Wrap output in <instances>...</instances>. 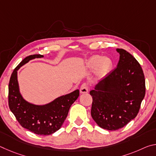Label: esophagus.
Segmentation results:
<instances>
[{"instance_id": "34e87169", "label": "esophagus", "mask_w": 156, "mask_h": 156, "mask_svg": "<svg viewBox=\"0 0 156 156\" xmlns=\"http://www.w3.org/2000/svg\"><path fill=\"white\" fill-rule=\"evenodd\" d=\"M88 91H89V89H88L87 84L85 83L82 84V86L80 87V94H86V93H87Z\"/></svg>"}]
</instances>
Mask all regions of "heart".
Returning a JSON list of instances; mask_svg holds the SVG:
<instances>
[{
    "mask_svg": "<svg viewBox=\"0 0 156 156\" xmlns=\"http://www.w3.org/2000/svg\"><path fill=\"white\" fill-rule=\"evenodd\" d=\"M113 63L109 58L100 56H94L89 59L87 66L89 68L94 69L97 68V71L100 74H106L111 70Z\"/></svg>",
    "mask_w": 156,
    "mask_h": 156,
    "instance_id": "1",
    "label": "heart"
}]
</instances>
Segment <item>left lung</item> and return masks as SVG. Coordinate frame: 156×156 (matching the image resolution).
Returning <instances> with one entry per match:
<instances>
[{
    "mask_svg": "<svg viewBox=\"0 0 156 156\" xmlns=\"http://www.w3.org/2000/svg\"><path fill=\"white\" fill-rule=\"evenodd\" d=\"M117 67L105 76L90 91L93 98L91 114L100 127L116 131L138 115L145 96V80L139 62L125 49Z\"/></svg>",
    "mask_w": 156,
    "mask_h": 156,
    "instance_id": "1",
    "label": "left lung"
}]
</instances>
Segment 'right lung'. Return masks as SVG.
<instances>
[{"label":"right lung","instance_id":"right-lung-1","mask_svg":"<svg viewBox=\"0 0 156 156\" xmlns=\"http://www.w3.org/2000/svg\"><path fill=\"white\" fill-rule=\"evenodd\" d=\"M43 57L41 54L31 55L23 59L15 68L10 78L8 98L9 109L23 127L38 135L48 136L61 127L80 91L76 89L44 105H36L27 101L20 93L18 71L30 60Z\"/></svg>","mask_w":156,"mask_h":156}]
</instances>
